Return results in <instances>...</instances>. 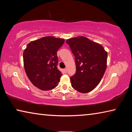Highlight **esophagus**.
<instances>
[{"instance_id": "obj_1", "label": "esophagus", "mask_w": 132, "mask_h": 132, "mask_svg": "<svg viewBox=\"0 0 132 132\" xmlns=\"http://www.w3.org/2000/svg\"><path fill=\"white\" fill-rule=\"evenodd\" d=\"M64 72H65V73H67V72H68V69L65 68L64 69Z\"/></svg>"}]
</instances>
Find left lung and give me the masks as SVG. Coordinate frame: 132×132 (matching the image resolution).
Here are the masks:
<instances>
[{
    "mask_svg": "<svg viewBox=\"0 0 132 132\" xmlns=\"http://www.w3.org/2000/svg\"><path fill=\"white\" fill-rule=\"evenodd\" d=\"M74 55L76 71L70 77L72 87L81 93L94 89L106 68L107 52L101 45L84 37L66 40Z\"/></svg>",
    "mask_w": 132,
    "mask_h": 132,
    "instance_id": "1",
    "label": "left lung"
}]
</instances>
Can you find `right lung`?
Returning a JSON list of instances; mask_svg holds the SVG:
<instances>
[{
	"mask_svg": "<svg viewBox=\"0 0 132 132\" xmlns=\"http://www.w3.org/2000/svg\"><path fill=\"white\" fill-rule=\"evenodd\" d=\"M64 42V39L45 37L31 41L24 51L26 74L31 82L42 90H52L58 85L62 74L57 68V51Z\"/></svg>",
	"mask_w": 132,
	"mask_h": 132,
	"instance_id": "obj_1",
	"label": "right lung"
}]
</instances>
